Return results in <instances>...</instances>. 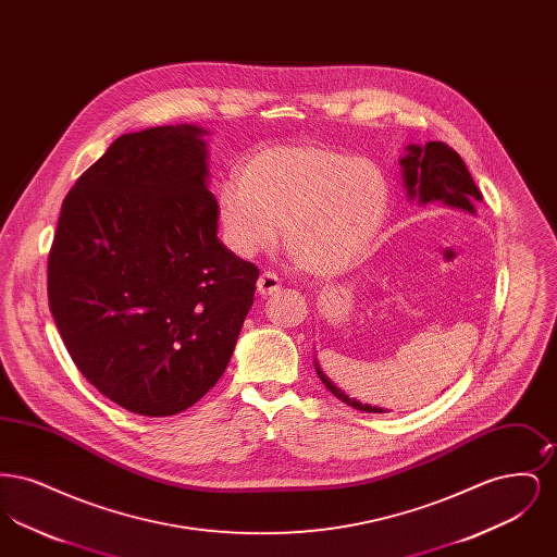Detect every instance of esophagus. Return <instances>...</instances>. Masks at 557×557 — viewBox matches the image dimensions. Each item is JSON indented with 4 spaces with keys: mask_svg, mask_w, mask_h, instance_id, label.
<instances>
[{
    "mask_svg": "<svg viewBox=\"0 0 557 557\" xmlns=\"http://www.w3.org/2000/svg\"><path fill=\"white\" fill-rule=\"evenodd\" d=\"M280 286H282V282H280V277H277L273 271H263V273L259 275L257 290H259L261 296H269V294L280 290Z\"/></svg>",
    "mask_w": 557,
    "mask_h": 557,
    "instance_id": "esophagus-1",
    "label": "esophagus"
}]
</instances>
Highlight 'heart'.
<instances>
[{"mask_svg": "<svg viewBox=\"0 0 557 557\" xmlns=\"http://www.w3.org/2000/svg\"><path fill=\"white\" fill-rule=\"evenodd\" d=\"M391 182L370 159L323 146L267 148L216 194L223 238L239 257L269 248L284 225L292 261L313 275L352 265L380 232Z\"/></svg>", "mask_w": 557, "mask_h": 557, "instance_id": "obj_1", "label": "heart"}]
</instances>
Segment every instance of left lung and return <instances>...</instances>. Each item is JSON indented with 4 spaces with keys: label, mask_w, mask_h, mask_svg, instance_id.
<instances>
[{
    "label": "left lung",
    "mask_w": 557,
    "mask_h": 557,
    "mask_svg": "<svg viewBox=\"0 0 557 557\" xmlns=\"http://www.w3.org/2000/svg\"><path fill=\"white\" fill-rule=\"evenodd\" d=\"M400 164L409 200H418L420 205L443 202L453 209H461L472 214L476 212L474 202L482 200V191L474 184L466 162L445 141H428L424 148L409 146V152L400 160ZM318 373L325 388L346 405L355 407L357 411L384 413V409L380 407L363 405L345 395L319 368Z\"/></svg>",
    "instance_id": "1"
}]
</instances>
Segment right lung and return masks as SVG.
Returning <instances> with one entry per match:
<instances>
[{
  "instance_id": "add662e5",
  "label": "right lung",
  "mask_w": 557,
  "mask_h": 557,
  "mask_svg": "<svg viewBox=\"0 0 557 557\" xmlns=\"http://www.w3.org/2000/svg\"><path fill=\"white\" fill-rule=\"evenodd\" d=\"M202 133L164 125L114 139L66 194L48 257L71 359L137 416L205 397L255 300L259 267L216 238Z\"/></svg>"
}]
</instances>
